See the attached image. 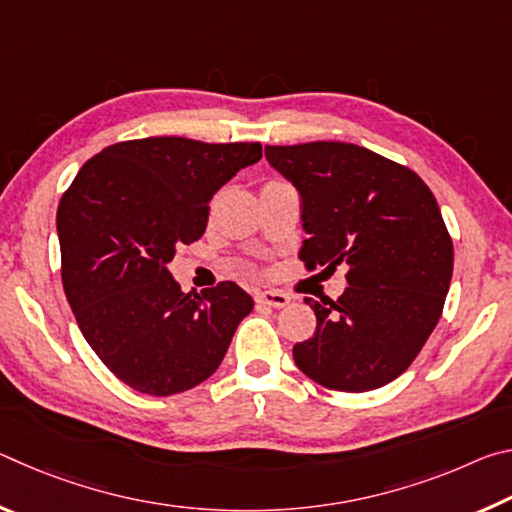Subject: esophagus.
Masks as SVG:
<instances>
[{
  "instance_id": "34e87169",
  "label": "esophagus",
  "mask_w": 512,
  "mask_h": 512,
  "mask_svg": "<svg viewBox=\"0 0 512 512\" xmlns=\"http://www.w3.org/2000/svg\"><path fill=\"white\" fill-rule=\"evenodd\" d=\"M291 302V298L287 293H280V291H262L257 293V305L262 307H275V309H282L287 307Z\"/></svg>"
}]
</instances>
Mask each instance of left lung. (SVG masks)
<instances>
[{"instance_id":"1","label":"left lung","mask_w":512,"mask_h":512,"mask_svg":"<svg viewBox=\"0 0 512 512\" xmlns=\"http://www.w3.org/2000/svg\"><path fill=\"white\" fill-rule=\"evenodd\" d=\"M264 153L300 194L302 262L348 271L339 300H305L316 332L293 345L296 366L332 391L386 386L427 343L452 282L454 246L436 198L418 173L357 144Z\"/></svg>"}]
</instances>
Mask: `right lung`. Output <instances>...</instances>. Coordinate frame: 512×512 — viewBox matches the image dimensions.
<instances>
[{
    "mask_svg": "<svg viewBox=\"0 0 512 512\" xmlns=\"http://www.w3.org/2000/svg\"><path fill=\"white\" fill-rule=\"evenodd\" d=\"M259 158V142H119L85 162L60 198L67 302L90 348L135 391L167 397L201 384L253 311L235 282L183 293L169 262L203 237L212 196Z\"/></svg>",
    "mask_w": 512,
    "mask_h": 512,
    "instance_id": "obj_1",
    "label": "right lung"
}]
</instances>
